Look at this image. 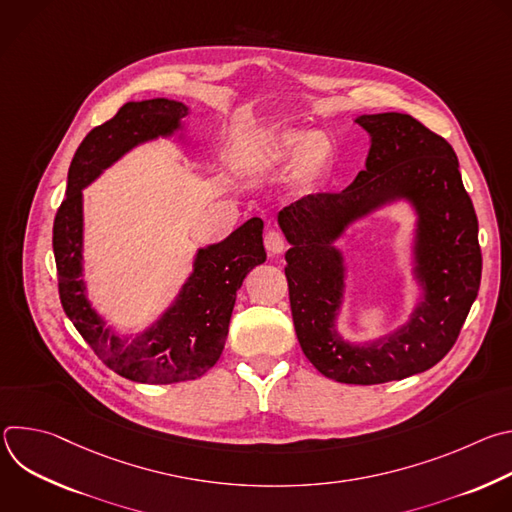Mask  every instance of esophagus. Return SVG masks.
I'll list each match as a JSON object with an SVG mask.
<instances>
[{
  "label": "esophagus",
  "mask_w": 512,
  "mask_h": 512,
  "mask_svg": "<svg viewBox=\"0 0 512 512\" xmlns=\"http://www.w3.org/2000/svg\"><path fill=\"white\" fill-rule=\"evenodd\" d=\"M265 247H267L269 255H283V251H285L283 235L277 229H269L265 235Z\"/></svg>",
  "instance_id": "34e87169"
}]
</instances>
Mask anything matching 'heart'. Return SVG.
Returning <instances> with one entry per match:
<instances>
[{"label":"heart","instance_id":"obj_1","mask_svg":"<svg viewBox=\"0 0 512 512\" xmlns=\"http://www.w3.org/2000/svg\"><path fill=\"white\" fill-rule=\"evenodd\" d=\"M332 158V145L326 135L287 129L271 135L249 160L259 172H279L294 166V180L300 188H310L326 172Z\"/></svg>","mask_w":512,"mask_h":512}]
</instances>
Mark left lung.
I'll return each mask as SVG.
<instances>
[{"label": "left lung", "instance_id": "obj_1", "mask_svg": "<svg viewBox=\"0 0 512 512\" xmlns=\"http://www.w3.org/2000/svg\"><path fill=\"white\" fill-rule=\"evenodd\" d=\"M354 121L371 135L364 170L342 192L308 194L285 206L277 223L291 245L285 277L304 354L332 381L379 385L423 373L450 352L478 296L482 253L452 145L407 113ZM397 199L418 214L414 274L422 300L395 333L354 345L335 330L345 268L333 243L352 222Z\"/></svg>", "mask_w": 512, "mask_h": 512}]
</instances>
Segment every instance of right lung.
Listing matches in <instances>:
<instances>
[{"label":"right lung","instance_id":"1","mask_svg":"<svg viewBox=\"0 0 512 512\" xmlns=\"http://www.w3.org/2000/svg\"><path fill=\"white\" fill-rule=\"evenodd\" d=\"M188 107L172 99L129 101L95 127L70 162L66 198L52 229L60 304L95 354L117 375L150 385L202 377L225 348L237 291L265 261L263 221L249 218L225 241L198 249L194 269L172 306L139 334L119 336L97 314L83 279V188L139 143L182 129Z\"/></svg>","mask_w":512,"mask_h":512}]
</instances>
